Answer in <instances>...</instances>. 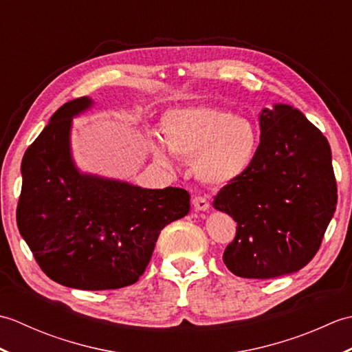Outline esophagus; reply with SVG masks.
I'll return each mask as SVG.
<instances>
[{
    "label": "esophagus",
    "mask_w": 352,
    "mask_h": 352,
    "mask_svg": "<svg viewBox=\"0 0 352 352\" xmlns=\"http://www.w3.org/2000/svg\"><path fill=\"white\" fill-rule=\"evenodd\" d=\"M192 204H193V207H195V210L206 212V210H208V207H210V201H208V197L198 195L192 199Z\"/></svg>",
    "instance_id": "1"
}]
</instances>
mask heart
Segmentation results:
<instances>
[{
	"instance_id": "heart-1",
	"label": "heart",
	"mask_w": 352,
	"mask_h": 352,
	"mask_svg": "<svg viewBox=\"0 0 352 352\" xmlns=\"http://www.w3.org/2000/svg\"><path fill=\"white\" fill-rule=\"evenodd\" d=\"M166 144L153 142L154 157L170 166L172 153L190 159L203 183L221 186L251 168L260 145V129L250 118L213 106L169 110L163 118Z\"/></svg>"
}]
</instances>
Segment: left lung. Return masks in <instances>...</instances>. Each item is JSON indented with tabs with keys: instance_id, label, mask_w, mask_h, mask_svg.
I'll return each instance as SVG.
<instances>
[{
	"instance_id": "left-lung-1",
	"label": "left lung",
	"mask_w": 352,
	"mask_h": 352,
	"mask_svg": "<svg viewBox=\"0 0 352 352\" xmlns=\"http://www.w3.org/2000/svg\"><path fill=\"white\" fill-rule=\"evenodd\" d=\"M251 168L216 193L213 207L237 222L223 263L243 278L296 272L315 257L338 204L331 148L318 126L286 104L260 115Z\"/></svg>"
}]
</instances>
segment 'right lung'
<instances>
[{"instance_id": "obj_1", "label": "right lung", "mask_w": 352, "mask_h": 352, "mask_svg": "<svg viewBox=\"0 0 352 352\" xmlns=\"http://www.w3.org/2000/svg\"><path fill=\"white\" fill-rule=\"evenodd\" d=\"M91 104L86 96L63 104L27 148L16 222L51 280L83 290L119 289L145 272L160 231L189 213L190 195L81 175L69 130L72 116Z\"/></svg>"}]
</instances>
